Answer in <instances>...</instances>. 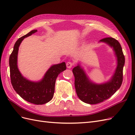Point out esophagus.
Masks as SVG:
<instances>
[{
	"label": "esophagus",
	"mask_w": 135,
	"mask_h": 135,
	"mask_svg": "<svg viewBox=\"0 0 135 135\" xmlns=\"http://www.w3.org/2000/svg\"><path fill=\"white\" fill-rule=\"evenodd\" d=\"M73 66V64L71 62H70V61H69L66 63V67L69 69H70L71 68H72V66Z\"/></svg>",
	"instance_id": "esophagus-1"
}]
</instances>
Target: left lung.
Masks as SVG:
<instances>
[{"label":"left lung","instance_id":"obj_1","mask_svg":"<svg viewBox=\"0 0 135 135\" xmlns=\"http://www.w3.org/2000/svg\"><path fill=\"white\" fill-rule=\"evenodd\" d=\"M100 42L107 43L113 48L117 60L116 69L109 81L101 84L93 82L79 64L73 69L77 96L81 101L89 104H96L108 99L120 88L123 81L125 59L120 43L113 38H104Z\"/></svg>","mask_w":135,"mask_h":135}]
</instances>
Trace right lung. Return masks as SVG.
<instances>
[{
    "label": "right lung",
    "mask_w": 135,
    "mask_h": 135,
    "mask_svg": "<svg viewBox=\"0 0 135 135\" xmlns=\"http://www.w3.org/2000/svg\"><path fill=\"white\" fill-rule=\"evenodd\" d=\"M36 31L37 30H32L16 41L9 57V64L11 83L15 91L27 102L36 105H42L52 99L57 77L61 72L66 70V66L64 62L53 65L49 68L43 78L38 81H31L22 76L17 66L18 48L24 38Z\"/></svg>",
    "instance_id": "obj_1"
}]
</instances>
